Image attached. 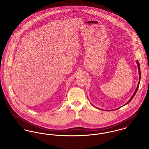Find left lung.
<instances>
[{
  "label": "left lung",
  "instance_id": "left-lung-1",
  "mask_svg": "<svg viewBox=\"0 0 149 149\" xmlns=\"http://www.w3.org/2000/svg\"><path fill=\"white\" fill-rule=\"evenodd\" d=\"M137 62V66H138V69H139V83H138V85H137V88H136V91H135V92L134 93V94H133V95L132 96V97L131 98V99L129 100V101L126 104H128L132 99V98L134 97V96H135V94H136V93L137 92V90H138V89H139V84H140V78H141V71H140V64H139V63L137 61H136ZM126 104H125V105H126Z\"/></svg>",
  "mask_w": 149,
  "mask_h": 149
}]
</instances>
